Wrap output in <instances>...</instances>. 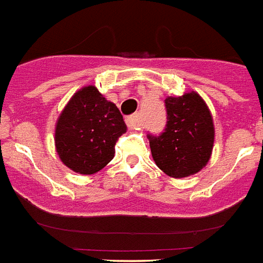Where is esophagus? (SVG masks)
Returning a JSON list of instances; mask_svg holds the SVG:
<instances>
[{
  "instance_id": "34e87169",
  "label": "esophagus",
  "mask_w": 263,
  "mask_h": 263,
  "mask_svg": "<svg viewBox=\"0 0 263 263\" xmlns=\"http://www.w3.org/2000/svg\"><path fill=\"white\" fill-rule=\"evenodd\" d=\"M126 125L129 129H140L142 126V118H141V114H133L126 118Z\"/></svg>"
}]
</instances>
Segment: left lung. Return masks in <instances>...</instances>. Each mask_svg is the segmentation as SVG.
I'll return each instance as SVG.
<instances>
[{
	"label": "left lung",
	"instance_id": "1",
	"mask_svg": "<svg viewBox=\"0 0 263 263\" xmlns=\"http://www.w3.org/2000/svg\"><path fill=\"white\" fill-rule=\"evenodd\" d=\"M166 125L158 136L147 134L153 160L168 176L195 175L211 157L214 123L205 102L196 92L165 99Z\"/></svg>",
	"mask_w": 263,
	"mask_h": 263
}]
</instances>
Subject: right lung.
Instances as JSON below:
<instances>
[{"label": "right lung", "instance_id": "1", "mask_svg": "<svg viewBox=\"0 0 263 263\" xmlns=\"http://www.w3.org/2000/svg\"><path fill=\"white\" fill-rule=\"evenodd\" d=\"M125 132L118 107L88 86L75 92L59 117L56 152L73 172L92 175L111 161L117 141Z\"/></svg>", "mask_w": 263, "mask_h": 263}]
</instances>
